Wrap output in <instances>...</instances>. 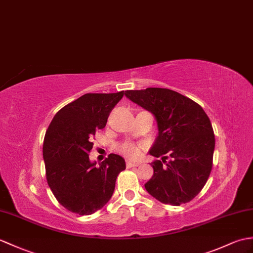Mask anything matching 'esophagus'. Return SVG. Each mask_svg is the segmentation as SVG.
<instances>
[{"instance_id": "esophagus-1", "label": "esophagus", "mask_w": 253, "mask_h": 253, "mask_svg": "<svg viewBox=\"0 0 253 253\" xmlns=\"http://www.w3.org/2000/svg\"><path fill=\"white\" fill-rule=\"evenodd\" d=\"M140 162H133V161H127V167L131 168V167H137L140 165Z\"/></svg>"}]
</instances>
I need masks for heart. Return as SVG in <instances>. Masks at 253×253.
<instances>
[{
  "label": "heart",
  "instance_id": "obj_1",
  "mask_svg": "<svg viewBox=\"0 0 253 253\" xmlns=\"http://www.w3.org/2000/svg\"><path fill=\"white\" fill-rule=\"evenodd\" d=\"M119 150L122 152L123 154L127 155L128 157H138L140 154V148L138 145L131 142H125L120 145Z\"/></svg>",
  "mask_w": 253,
  "mask_h": 253
}]
</instances>
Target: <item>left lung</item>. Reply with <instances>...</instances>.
<instances>
[{"instance_id": "8db88e82", "label": "left lung", "mask_w": 253, "mask_h": 253, "mask_svg": "<svg viewBox=\"0 0 253 253\" xmlns=\"http://www.w3.org/2000/svg\"><path fill=\"white\" fill-rule=\"evenodd\" d=\"M125 96L154 115L158 134L149 153L162 156L151 164L152 178L144 184L163 204L180 206L202 191L212 168L214 133L201 105L167 88L127 90ZM167 154L170 161L167 163ZM167 163L162 166V164Z\"/></svg>"}]
</instances>
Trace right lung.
<instances>
[{"mask_svg": "<svg viewBox=\"0 0 253 253\" xmlns=\"http://www.w3.org/2000/svg\"><path fill=\"white\" fill-rule=\"evenodd\" d=\"M124 96L86 93L67 104L52 119L47 129L43 158L46 179L57 201L80 215L101 209L113 195L117 175L126 169L117 154L96 166L89 153L93 136L105 127L111 111Z\"/></svg>", "mask_w": 253, "mask_h": 253, "instance_id": "obj_1", "label": "right lung"}]
</instances>
